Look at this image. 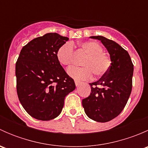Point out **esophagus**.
<instances>
[{
  "label": "esophagus",
  "mask_w": 148,
  "mask_h": 148,
  "mask_svg": "<svg viewBox=\"0 0 148 148\" xmlns=\"http://www.w3.org/2000/svg\"><path fill=\"white\" fill-rule=\"evenodd\" d=\"M74 82H75V84L77 86H79L80 84H81V82L79 81H77V80H75V81H74Z\"/></svg>",
  "instance_id": "34e87169"
}]
</instances>
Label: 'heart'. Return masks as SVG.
<instances>
[{
  "label": "heart",
  "instance_id": "heart-1",
  "mask_svg": "<svg viewBox=\"0 0 148 148\" xmlns=\"http://www.w3.org/2000/svg\"><path fill=\"white\" fill-rule=\"evenodd\" d=\"M82 49L86 54L82 64L84 66H71L67 73L76 80H86L91 78L92 72L97 77L104 75L111 66L110 56L103 52L102 46L95 41H86L80 44ZM74 46L70 43H66L58 49L56 58L59 63L69 66L72 63Z\"/></svg>",
  "mask_w": 148,
  "mask_h": 148
}]
</instances>
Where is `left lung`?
Instances as JSON below:
<instances>
[{
	"mask_svg": "<svg viewBox=\"0 0 148 148\" xmlns=\"http://www.w3.org/2000/svg\"><path fill=\"white\" fill-rule=\"evenodd\" d=\"M90 38L101 41L112 63L100 79L89 83L90 95L82 99V106L90 119L109 122L120 114L127 102L132 87L133 64L128 52L112 40L102 36Z\"/></svg>",
	"mask_w": 148,
	"mask_h": 148,
	"instance_id": "1",
	"label": "left lung"
}]
</instances>
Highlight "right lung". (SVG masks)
I'll list each match as a JSON object with an SVG mask.
<instances>
[{"mask_svg": "<svg viewBox=\"0 0 148 148\" xmlns=\"http://www.w3.org/2000/svg\"><path fill=\"white\" fill-rule=\"evenodd\" d=\"M69 38L56 33L38 37L22 48L16 63V89L24 110L34 118L53 120L60 114L74 79L56 58Z\"/></svg>", "mask_w": 148, "mask_h": 148, "instance_id": "1", "label": "right lung"}]
</instances>
